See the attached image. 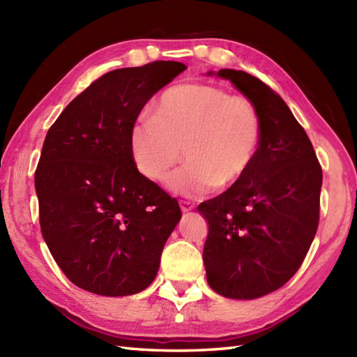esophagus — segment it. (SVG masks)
Returning <instances> with one entry per match:
<instances>
[{
    "mask_svg": "<svg viewBox=\"0 0 357 357\" xmlns=\"http://www.w3.org/2000/svg\"><path fill=\"white\" fill-rule=\"evenodd\" d=\"M179 207H181V211H184V213H187V211H192L195 208V206L190 201H181Z\"/></svg>",
    "mask_w": 357,
    "mask_h": 357,
    "instance_id": "obj_1",
    "label": "esophagus"
}]
</instances>
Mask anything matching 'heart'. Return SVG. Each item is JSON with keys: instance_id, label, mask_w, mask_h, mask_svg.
I'll list each match as a JSON object with an SVG mask.
<instances>
[{"instance_id": "1", "label": "heart", "mask_w": 357, "mask_h": 357, "mask_svg": "<svg viewBox=\"0 0 357 357\" xmlns=\"http://www.w3.org/2000/svg\"><path fill=\"white\" fill-rule=\"evenodd\" d=\"M153 112L133 121L128 147L136 170L151 181L162 179L184 155L187 164L165 179L173 193L198 198L215 185L234 187L259 156L264 121L247 98L208 84H183L165 90Z\"/></svg>"}]
</instances>
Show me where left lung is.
Masks as SVG:
<instances>
[{"label":"left lung","mask_w":357,"mask_h":357,"mask_svg":"<svg viewBox=\"0 0 357 357\" xmlns=\"http://www.w3.org/2000/svg\"><path fill=\"white\" fill-rule=\"evenodd\" d=\"M229 79L264 121L262 147L239 184L199 204L208 236L207 282L230 299H256L287 284L304 262L319 224L322 169L312 141L276 92L242 70Z\"/></svg>","instance_id":"1"}]
</instances>
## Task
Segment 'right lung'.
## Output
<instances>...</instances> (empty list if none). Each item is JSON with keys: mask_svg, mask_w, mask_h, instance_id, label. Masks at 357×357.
Here are the masks:
<instances>
[{"mask_svg": "<svg viewBox=\"0 0 357 357\" xmlns=\"http://www.w3.org/2000/svg\"><path fill=\"white\" fill-rule=\"evenodd\" d=\"M185 64L155 61L102 75L49 128L35 188L43 238L72 282L101 296L153 282L181 219L178 201L136 170L128 130Z\"/></svg>", "mask_w": 357, "mask_h": 357, "instance_id": "1", "label": "right lung"}]
</instances>
